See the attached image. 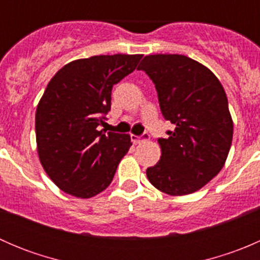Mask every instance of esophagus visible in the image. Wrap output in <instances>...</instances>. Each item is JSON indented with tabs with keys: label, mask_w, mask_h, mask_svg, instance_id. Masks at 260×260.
<instances>
[{
	"label": "esophagus",
	"mask_w": 260,
	"mask_h": 260,
	"mask_svg": "<svg viewBox=\"0 0 260 260\" xmlns=\"http://www.w3.org/2000/svg\"><path fill=\"white\" fill-rule=\"evenodd\" d=\"M131 140H132V142L135 143V145H137V143L143 142V141H148L149 140V135H148V133H143V135L141 136V137L132 135V136H131Z\"/></svg>",
	"instance_id": "34e87169"
}]
</instances>
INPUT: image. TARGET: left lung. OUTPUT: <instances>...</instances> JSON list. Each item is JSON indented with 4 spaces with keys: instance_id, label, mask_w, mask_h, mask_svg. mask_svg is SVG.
<instances>
[{
    "instance_id": "8db88e82",
    "label": "left lung",
    "mask_w": 260,
    "mask_h": 260,
    "mask_svg": "<svg viewBox=\"0 0 260 260\" xmlns=\"http://www.w3.org/2000/svg\"><path fill=\"white\" fill-rule=\"evenodd\" d=\"M137 69L153 81L162 114L175 125L169 138L158 140L161 158L147 177L167 195L195 192L219 174L229 154L226 93L210 69L185 55H147Z\"/></svg>"
}]
</instances>
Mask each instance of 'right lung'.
Masks as SVG:
<instances>
[{
	"label": "right lung",
	"instance_id": "right-lung-1",
	"mask_svg": "<svg viewBox=\"0 0 260 260\" xmlns=\"http://www.w3.org/2000/svg\"><path fill=\"white\" fill-rule=\"evenodd\" d=\"M143 55H98L64 65L49 81L36 108L38 153L52 182L69 195L89 199L111 185L128 152L129 135L99 131L111 109L114 84Z\"/></svg>",
	"mask_w": 260,
	"mask_h": 260
}]
</instances>
